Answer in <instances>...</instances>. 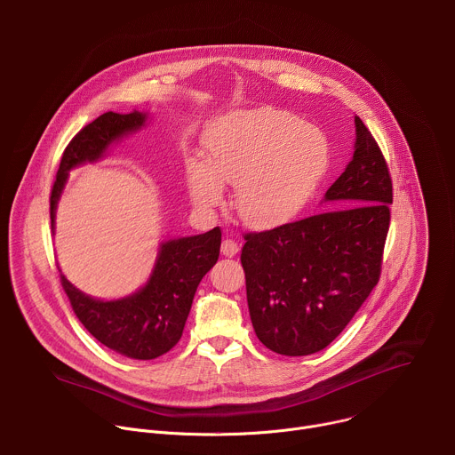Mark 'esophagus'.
<instances>
[{"label":"esophagus","instance_id":"1","mask_svg":"<svg viewBox=\"0 0 455 455\" xmlns=\"http://www.w3.org/2000/svg\"><path fill=\"white\" fill-rule=\"evenodd\" d=\"M237 251H239V243H237V241L227 237V239L221 243V253H223L225 257H234Z\"/></svg>","mask_w":455,"mask_h":455}]
</instances>
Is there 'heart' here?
<instances>
[{
  "instance_id": "obj_1",
  "label": "heart",
  "mask_w": 455,
  "mask_h": 455,
  "mask_svg": "<svg viewBox=\"0 0 455 455\" xmlns=\"http://www.w3.org/2000/svg\"><path fill=\"white\" fill-rule=\"evenodd\" d=\"M207 160L188 158L187 185L202 207L221 202L223 183H237L235 209L251 227L274 228L297 218L331 162L318 127L274 108L220 116L204 135Z\"/></svg>"
}]
</instances>
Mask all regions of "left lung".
Here are the masks:
<instances>
[{
    "label": "left lung",
    "instance_id": "8db88e82",
    "mask_svg": "<svg viewBox=\"0 0 455 455\" xmlns=\"http://www.w3.org/2000/svg\"><path fill=\"white\" fill-rule=\"evenodd\" d=\"M355 127L353 160L323 196L344 209L244 234L251 326L274 353L306 356L328 347L379 281L393 180L360 116Z\"/></svg>",
    "mask_w": 455,
    "mask_h": 455
}]
</instances>
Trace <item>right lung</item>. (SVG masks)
<instances>
[{
  "mask_svg": "<svg viewBox=\"0 0 455 455\" xmlns=\"http://www.w3.org/2000/svg\"><path fill=\"white\" fill-rule=\"evenodd\" d=\"M140 111H108L84 125L64 149L50 194L52 230L68 171L95 162L122 137L146 124ZM221 246L220 227L160 244L156 265L144 288L118 300H99L79 291L60 274V284L83 326L106 347L135 360H153L171 351L181 339L194 293L216 265Z\"/></svg>",
  "mask_w": 455,
  "mask_h": 455,
  "instance_id": "obj_1",
  "label": "right lung"
}]
</instances>
